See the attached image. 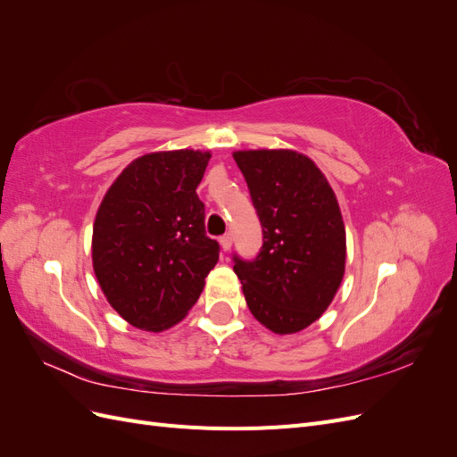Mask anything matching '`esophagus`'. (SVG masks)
<instances>
[{"label":"esophagus","instance_id":"1","mask_svg":"<svg viewBox=\"0 0 457 457\" xmlns=\"http://www.w3.org/2000/svg\"><path fill=\"white\" fill-rule=\"evenodd\" d=\"M219 244H220V247H223V252H230V247H232V237H230V234H225V237H220Z\"/></svg>","mask_w":457,"mask_h":457}]
</instances>
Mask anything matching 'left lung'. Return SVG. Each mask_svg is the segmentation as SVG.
Wrapping results in <instances>:
<instances>
[{
  "instance_id": "left-lung-1",
  "label": "left lung",
  "mask_w": 457,
  "mask_h": 457,
  "mask_svg": "<svg viewBox=\"0 0 457 457\" xmlns=\"http://www.w3.org/2000/svg\"><path fill=\"white\" fill-rule=\"evenodd\" d=\"M262 227L255 261L234 257L247 307L272 334L309 328L334 301L347 261V234L334 188L292 148L232 152Z\"/></svg>"
}]
</instances>
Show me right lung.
Instances as JSON below:
<instances>
[{
	"label": "right lung",
	"instance_id": "right-lung-1",
	"mask_svg": "<svg viewBox=\"0 0 457 457\" xmlns=\"http://www.w3.org/2000/svg\"><path fill=\"white\" fill-rule=\"evenodd\" d=\"M210 150H158L135 158L96 210L91 259L106 301L145 331L179 324L217 265L196 188Z\"/></svg>",
	"mask_w": 457,
	"mask_h": 457
}]
</instances>
